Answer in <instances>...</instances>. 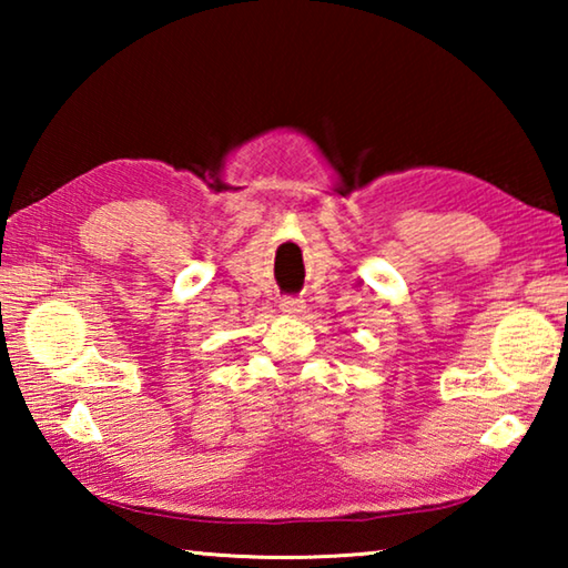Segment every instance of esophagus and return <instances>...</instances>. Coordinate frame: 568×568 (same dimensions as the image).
Masks as SVG:
<instances>
[{"label": "esophagus", "instance_id": "esophagus-1", "mask_svg": "<svg viewBox=\"0 0 568 568\" xmlns=\"http://www.w3.org/2000/svg\"><path fill=\"white\" fill-rule=\"evenodd\" d=\"M281 311L285 315H301L305 311V301H303V297H283Z\"/></svg>", "mask_w": 568, "mask_h": 568}]
</instances>
